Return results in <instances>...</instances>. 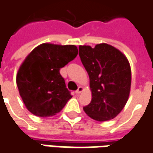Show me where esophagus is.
Instances as JSON below:
<instances>
[{"label":"esophagus","instance_id":"34e87169","mask_svg":"<svg viewBox=\"0 0 153 153\" xmlns=\"http://www.w3.org/2000/svg\"><path fill=\"white\" fill-rule=\"evenodd\" d=\"M83 91H84V88L82 87V86H79V87L78 88V89L76 90V94H81Z\"/></svg>","mask_w":153,"mask_h":153}]
</instances>
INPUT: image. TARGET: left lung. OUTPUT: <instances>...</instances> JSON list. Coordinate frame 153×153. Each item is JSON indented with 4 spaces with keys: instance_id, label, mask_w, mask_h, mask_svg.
<instances>
[{
    "instance_id": "1",
    "label": "left lung",
    "mask_w": 153,
    "mask_h": 153,
    "mask_svg": "<svg viewBox=\"0 0 153 153\" xmlns=\"http://www.w3.org/2000/svg\"><path fill=\"white\" fill-rule=\"evenodd\" d=\"M79 57L89 76L90 103L84 108L88 117L108 121L119 114L128 99L131 89V67L124 54L108 44L92 48L79 45Z\"/></svg>"
}]
</instances>
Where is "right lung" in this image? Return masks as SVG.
Here are the masks:
<instances>
[{
    "label": "right lung",
    "mask_w": 153,
    "mask_h": 153,
    "mask_svg": "<svg viewBox=\"0 0 153 153\" xmlns=\"http://www.w3.org/2000/svg\"><path fill=\"white\" fill-rule=\"evenodd\" d=\"M78 54L74 45L44 43L26 56L18 69L16 84L26 108L40 117L59 113L72 98L59 69Z\"/></svg>",
    "instance_id": "obj_1"
}]
</instances>
